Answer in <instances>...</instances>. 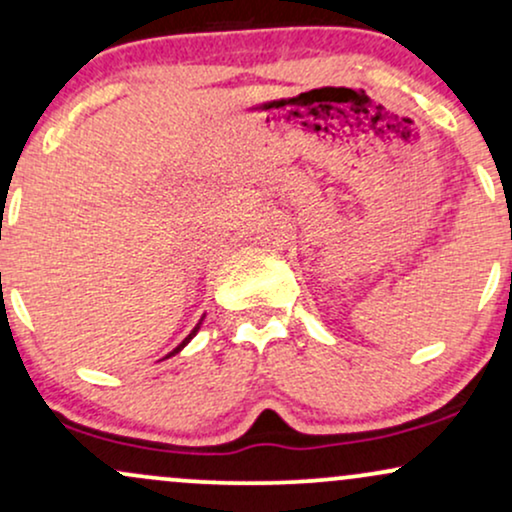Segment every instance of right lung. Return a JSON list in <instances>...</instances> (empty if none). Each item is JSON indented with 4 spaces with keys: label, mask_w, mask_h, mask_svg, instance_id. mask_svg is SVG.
Wrapping results in <instances>:
<instances>
[{
    "label": "right lung",
    "mask_w": 512,
    "mask_h": 512,
    "mask_svg": "<svg viewBox=\"0 0 512 512\" xmlns=\"http://www.w3.org/2000/svg\"><path fill=\"white\" fill-rule=\"evenodd\" d=\"M202 320H204V317H202ZM202 320H199V322H197V327H195V330H192L190 334H187V337H185V339H182V342H180L178 346H175V349H173V351H170V354H168V356L178 354V351H182V349H185V346H187V344H190V339H192V337H195V334L199 332V325H202ZM168 356H166V358H168Z\"/></svg>",
    "instance_id": "obj_1"
}]
</instances>
